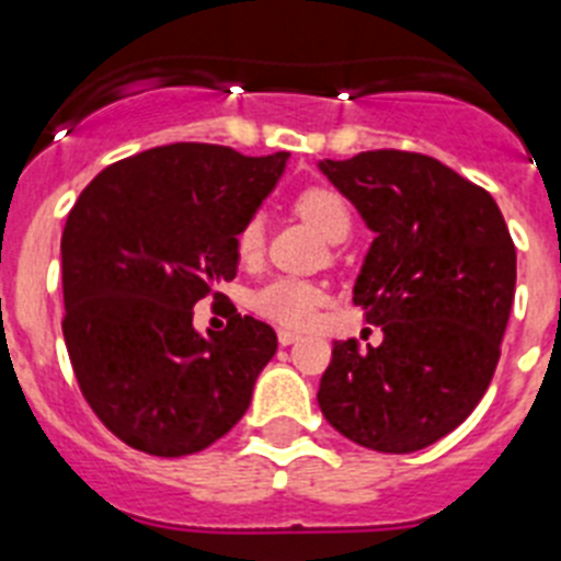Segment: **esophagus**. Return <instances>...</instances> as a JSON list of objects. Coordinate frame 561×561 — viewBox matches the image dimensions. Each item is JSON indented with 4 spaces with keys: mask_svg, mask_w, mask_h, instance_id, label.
Returning a JSON list of instances; mask_svg holds the SVG:
<instances>
[{
    "mask_svg": "<svg viewBox=\"0 0 561 561\" xmlns=\"http://www.w3.org/2000/svg\"><path fill=\"white\" fill-rule=\"evenodd\" d=\"M279 344L282 347H290V344H296L299 341V333H294V330H279Z\"/></svg>",
    "mask_w": 561,
    "mask_h": 561,
    "instance_id": "1",
    "label": "esophagus"
}]
</instances>
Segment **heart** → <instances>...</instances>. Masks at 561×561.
I'll return each instance as SVG.
<instances>
[{"instance_id": "1", "label": "heart", "mask_w": 561, "mask_h": 561, "mask_svg": "<svg viewBox=\"0 0 561 561\" xmlns=\"http://www.w3.org/2000/svg\"><path fill=\"white\" fill-rule=\"evenodd\" d=\"M296 214L301 220H308L321 237H328L330 242L344 240L353 226L350 217V206L344 197L330 188H308L296 197ZM265 248V217L262 214H251L240 226L237 237H233V251L242 265H251L262 256ZM251 308L265 319L285 324V328H308L310 321L319 313L321 301H324V290L308 279H296V276H276V279L265 282L251 294Z\"/></svg>"}]
</instances>
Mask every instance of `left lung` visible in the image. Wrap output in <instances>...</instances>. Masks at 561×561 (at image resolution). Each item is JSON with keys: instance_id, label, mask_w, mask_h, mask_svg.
<instances>
[{"instance_id": "8db88e82", "label": "left lung", "mask_w": 561, "mask_h": 561, "mask_svg": "<svg viewBox=\"0 0 561 561\" xmlns=\"http://www.w3.org/2000/svg\"><path fill=\"white\" fill-rule=\"evenodd\" d=\"M319 169L375 233L353 301L383 330L367 353L335 341L321 415L367 449H426L494 378L516 285L508 226L485 188L428 154L375 149Z\"/></svg>"}]
</instances>
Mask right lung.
Wrapping results in <instances>:
<instances>
[{"instance_id": "1", "label": "right lung", "mask_w": 561, "mask_h": 561, "mask_svg": "<svg viewBox=\"0 0 561 561\" xmlns=\"http://www.w3.org/2000/svg\"><path fill=\"white\" fill-rule=\"evenodd\" d=\"M290 154L169 144L106 165L61 233L67 353L81 396L126 446L154 457L203 451L245 415L276 353L271 324L233 308L199 335L194 305L226 299L233 237Z\"/></svg>"}]
</instances>
